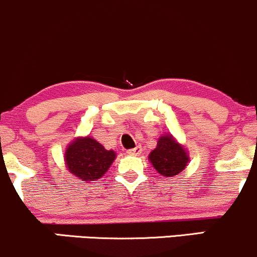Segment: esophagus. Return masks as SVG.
Returning a JSON list of instances; mask_svg holds the SVG:
<instances>
[{
    "instance_id": "34e87169",
    "label": "esophagus",
    "mask_w": 257,
    "mask_h": 257,
    "mask_svg": "<svg viewBox=\"0 0 257 257\" xmlns=\"http://www.w3.org/2000/svg\"><path fill=\"white\" fill-rule=\"evenodd\" d=\"M141 151H143L141 146H137V147H134V149L128 150V153H129V155H132V156H138V155H140Z\"/></svg>"
}]
</instances>
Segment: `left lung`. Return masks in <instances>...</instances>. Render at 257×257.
<instances>
[{
    "label": "left lung",
    "instance_id": "8db88e82",
    "mask_svg": "<svg viewBox=\"0 0 257 257\" xmlns=\"http://www.w3.org/2000/svg\"><path fill=\"white\" fill-rule=\"evenodd\" d=\"M149 161L162 176L172 178L187 167L190 155L172 134H163L158 139L156 149L150 152Z\"/></svg>",
    "mask_w": 257,
    "mask_h": 257
}]
</instances>
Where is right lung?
<instances>
[{
    "instance_id": "obj_1",
    "label": "right lung",
    "mask_w": 257,
    "mask_h": 257,
    "mask_svg": "<svg viewBox=\"0 0 257 257\" xmlns=\"http://www.w3.org/2000/svg\"><path fill=\"white\" fill-rule=\"evenodd\" d=\"M116 159L113 150H106L101 144L90 137H78L65 150V166L75 178L82 181H95Z\"/></svg>"
}]
</instances>
